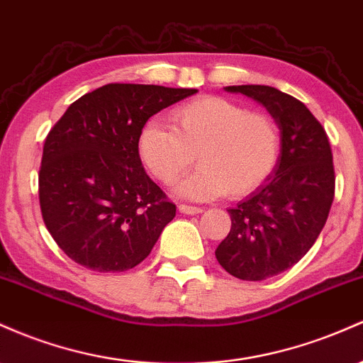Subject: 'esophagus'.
<instances>
[{
    "label": "esophagus",
    "mask_w": 363,
    "mask_h": 363,
    "mask_svg": "<svg viewBox=\"0 0 363 363\" xmlns=\"http://www.w3.org/2000/svg\"><path fill=\"white\" fill-rule=\"evenodd\" d=\"M177 208H179V212L186 213V215H196L201 212L200 206H193V205H179Z\"/></svg>",
    "instance_id": "1"
}]
</instances>
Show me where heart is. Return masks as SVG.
<instances>
[{
    "instance_id": "b5f03b06",
    "label": "heart",
    "mask_w": 363,
    "mask_h": 363,
    "mask_svg": "<svg viewBox=\"0 0 363 363\" xmlns=\"http://www.w3.org/2000/svg\"><path fill=\"white\" fill-rule=\"evenodd\" d=\"M172 125L150 121L138 139L146 169L163 184L188 172L196 155L200 167L177 186L189 200H213L229 194L242 198L272 177L281 158L276 121L241 103L203 96L174 108Z\"/></svg>"
}]
</instances>
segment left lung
Listing matches in <instances>:
<instances>
[{"mask_svg":"<svg viewBox=\"0 0 363 363\" xmlns=\"http://www.w3.org/2000/svg\"><path fill=\"white\" fill-rule=\"evenodd\" d=\"M265 106L281 130L272 177L229 208V234L215 250L218 264L242 281L274 277L305 257L334 200V167L324 127L300 99L270 86H227Z\"/></svg>","mask_w":363,"mask_h":363,"instance_id":"obj_1","label":"left lung"}]
</instances>
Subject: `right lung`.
Listing matches in <instances>:
<instances>
[{
	"mask_svg": "<svg viewBox=\"0 0 363 363\" xmlns=\"http://www.w3.org/2000/svg\"><path fill=\"white\" fill-rule=\"evenodd\" d=\"M194 93L106 84L72 103L50 130L39 203L48 230L75 264L123 272L153 250L175 205L143 169L138 139L150 117Z\"/></svg>",
	"mask_w": 363,
	"mask_h": 363,
	"instance_id": "obj_1",
	"label": "right lung"
}]
</instances>
